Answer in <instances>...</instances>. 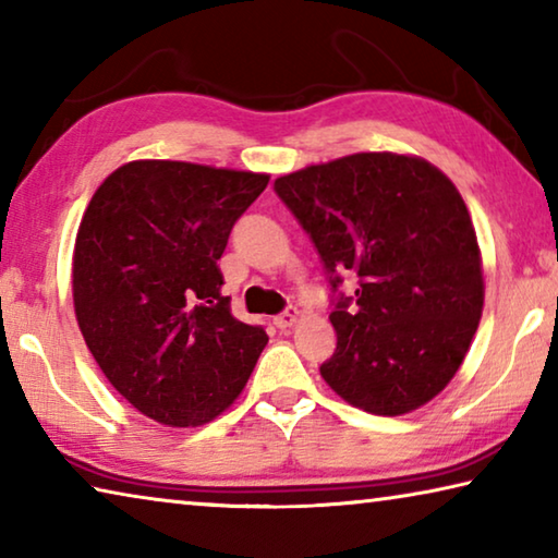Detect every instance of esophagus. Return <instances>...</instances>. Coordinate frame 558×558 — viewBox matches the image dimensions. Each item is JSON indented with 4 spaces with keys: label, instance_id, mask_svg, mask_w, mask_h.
<instances>
[{
    "label": "esophagus",
    "instance_id": "1",
    "mask_svg": "<svg viewBox=\"0 0 558 558\" xmlns=\"http://www.w3.org/2000/svg\"><path fill=\"white\" fill-rule=\"evenodd\" d=\"M298 319H300V313H298L295 307H290V310H286V313H282V315L272 317V325H276L278 329H290V327L298 325Z\"/></svg>",
    "mask_w": 558,
    "mask_h": 558
}]
</instances>
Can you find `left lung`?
Masks as SVG:
<instances>
[{
  "mask_svg": "<svg viewBox=\"0 0 558 558\" xmlns=\"http://www.w3.org/2000/svg\"><path fill=\"white\" fill-rule=\"evenodd\" d=\"M276 192L325 268L356 278L329 315L332 359L319 374L374 415L411 413L446 389L485 305L483 253L458 186L428 159L356 153L276 179Z\"/></svg>",
  "mask_w": 558,
  "mask_h": 558,
  "instance_id": "obj_1",
  "label": "left lung"
}]
</instances>
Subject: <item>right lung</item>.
<instances>
[{
  "label": "right lung",
  "instance_id": "1",
  "mask_svg": "<svg viewBox=\"0 0 558 558\" xmlns=\"http://www.w3.org/2000/svg\"><path fill=\"white\" fill-rule=\"evenodd\" d=\"M270 174L132 159L106 177L73 248V310L100 372L132 409L199 428L248 384L268 335L221 295L216 260Z\"/></svg>",
  "mask_w": 558,
  "mask_h": 558
}]
</instances>
